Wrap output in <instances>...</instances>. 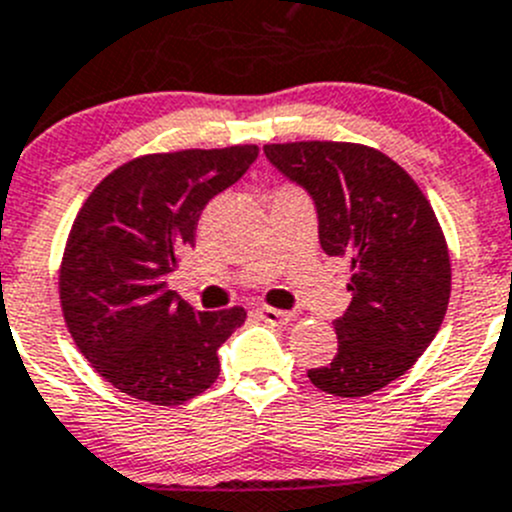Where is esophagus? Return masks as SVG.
I'll use <instances>...</instances> for the list:
<instances>
[{
	"mask_svg": "<svg viewBox=\"0 0 512 512\" xmlns=\"http://www.w3.org/2000/svg\"><path fill=\"white\" fill-rule=\"evenodd\" d=\"M260 313L262 321L272 323V326H290V323L295 321V313H290V310H278V308H260L257 310Z\"/></svg>",
	"mask_w": 512,
	"mask_h": 512,
	"instance_id": "esophagus-1",
	"label": "esophagus"
}]
</instances>
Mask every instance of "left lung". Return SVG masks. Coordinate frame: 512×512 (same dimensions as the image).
Segmentation results:
<instances>
[{"label":"left lung","mask_w":512,"mask_h":512,"mask_svg":"<svg viewBox=\"0 0 512 512\" xmlns=\"http://www.w3.org/2000/svg\"><path fill=\"white\" fill-rule=\"evenodd\" d=\"M265 156L313 197L323 252L351 262V305L333 321L338 353L308 379L346 399L374 394L412 369L447 313L452 265L437 214L371 146L267 143Z\"/></svg>","instance_id":"1"}]
</instances>
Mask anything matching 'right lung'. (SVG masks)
Masks as SVG:
<instances>
[{
  "label": "right lung",
  "mask_w": 512,
  "mask_h": 512,
  "mask_svg": "<svg viewBox=\"0 0 512 512\" xmlns=\"http://www.w3.org/2000/svg\"><path fill=\"white\" fill-rule=\"evenodd\" d=\"M260 148L146 154L105 176L70 227L60 305L75 346L133 399L176 407L217 381V348L245 308L194 310L166 278L179 267L202 209L240 179Z\"/></svg>",
  "instance_id": "add662e5"
}]
</instances>
